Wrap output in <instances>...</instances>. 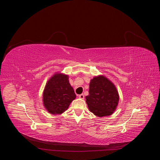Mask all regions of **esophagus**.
I'll list each match as a JSON object with an SVG mask.
<instances>
[{
    "instance_id": "obj_1",
    "label": "esophagus",
    "mask_w": 160,
    "mask_h": 160,
    "mask_svg": "<svg viewBox=\"0 0 160 160\" xmlns=\"http://www.w3.org/2000/svg\"><path fill=\"white\" fill-rule=\"evenodd\" d=\"M79 98L80 99H84V95L83 94H80V95H79Z\"/></svg>"
}]
</instances>
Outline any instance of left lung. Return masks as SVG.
<instances>
[{
  "label": "left lung",
  "instance_id": "obj_1",
  "mask_svg": "<svg viewBox=\"0 0 160 160\" xmlns=\"http://www.w3.org/2000/svg\"><path fill=\"white\" fill-rule=\"evenodd\" d=\"M88 93L85 97L86 102L96 116H109L115 111L119 101L118 90L106 77L101 75L91 80Z\"/></svg>",
  "mask_w": 160,
  "mask_h": 160
}]
</instances>
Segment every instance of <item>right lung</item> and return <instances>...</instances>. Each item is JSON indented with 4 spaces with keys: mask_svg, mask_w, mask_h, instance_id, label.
<instances>
[{
    "mask_svg": "<svg viewBox=\"0 0 160 160\" xmlns=\"http://www.w3.org/2000/svg\"><path fill=\"white\" fill-rule=\"evenodd\" d=\"M75 98L68 76L62 73H55L46 83L43 92V106L53 115L64 112Z\"/></svg>",
    "mask_w": 160,
    "mask_h": 160,
    "instance_id": "obj_1",
    "label": "right lung"
}]
</instances>
